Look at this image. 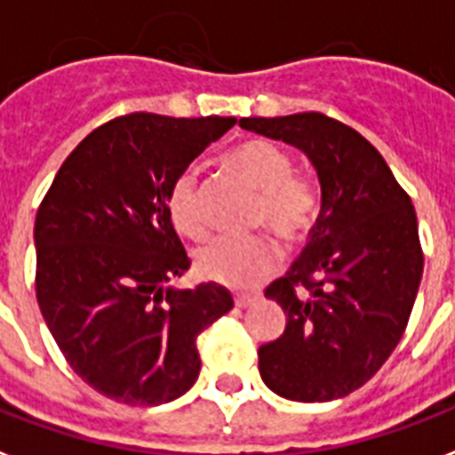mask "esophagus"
Instances as JSON below:
<instances>
[{
    "mask_svg": "<svg viewBox=\"0 0 455 455\" xmlns=\"http://www.w3.org/2000/svg\"><path fill=\"white\" fill-rule=\"evenodd\" d=\"M255 300H258V296H245V293H238V296H234L235 307H251Z\"/></svg>",
    "mask_w": 455,
    "mask_h": 455,
    "instance_id": "1",
    "label": "esophagus"
}]
</instances>
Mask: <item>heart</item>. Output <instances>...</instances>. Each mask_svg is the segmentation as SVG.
Returning a JSON list of instances; mask_svg holds the SVG:
<instances>
[{
  "label": "heart",
  "instance_id": "obj_1",
  "mask_svg": "<svg viewBox=\"0 0 455 455\" xmlns=\"http://www.w3.org/2000/svg\"><path fill=\"white\" fill-rule=\"evenodd\" d=\"M227 164L259 193L252 214L255 227H267L282 241H298L310 231L320 212V197L310 183L293 176L296 169L289 152L269 140H248L228 152ZM166 212L173 228L190 241L207 234L196 173L183 172L173 179ZM274 265L276 251L267 238H217L196 255L197 274L228 289H248L272 272Z\"/></svg>",
  "mask_w": 455,
  "mask_h": 455
}]
</instances>
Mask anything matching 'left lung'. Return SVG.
<instances>
[{
  "label": "left lung",
  "instance_id": "8db88e82",
  "mask_svg": "<svg viewBox=\"0 0 455 455\" xmlns=\"http://www.w3.org/2000/svg\"><path fill=\"white\" fill-rule=\"evenodd\" d=\"M241 128L305 152L322 188L310 241L265 291L286 312V329L259 346V377L289 401L348 396L387 363L415 305V207L374 145L341 121L303 112L251 116Z\"/></svg>",
  "mask_w": 455,
  "mask_h": 455
}]
</instances>
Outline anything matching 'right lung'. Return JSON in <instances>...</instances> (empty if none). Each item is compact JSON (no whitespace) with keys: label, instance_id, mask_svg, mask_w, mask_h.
<instances>
[{"label":"right lung","instance_id":"obj_1","mask_svg":"<svg viewBox=\"0 0 455 455\" xmlns=\"http://www.w3.org/2000/svg\"><path fill=\"white\" fill-rule=\"evenodd\" d=\"M234 124L119 116L83 138L37 210V305L66 363L114 401L183 396L200 374L197 334L234 307L217 283L166 289L190 267L169 188Z\"/></svg>","mask_w":455,"mask_h":455}]
</instances>
